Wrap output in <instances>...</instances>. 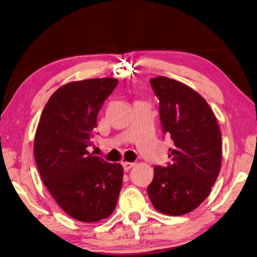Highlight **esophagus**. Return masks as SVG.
I'll use <instances>...</instances> for the list:
<instances>
[{"label": "esophagus", "instance_id": "34e87169", "mask_svg": "<svg viewBox=\"0 0 257 257\" xmlns=\"http://www.w3.org/2000/svg\"><path fill=\"white\" fill-rule=\"evenodd\" d=\"M134 165H135V163H133V162H122V167L124 169V171L130 170V169H132Z\"/></svg>", "mask_w": 257, "mask_h": 257}]
</instances>
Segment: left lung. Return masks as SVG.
Returning <instances> with one entry per match:
<instances>
[{
  "mask_svg": "<svg viewBox=\"0 0 257 257\" xmlns=\"http://www.w3.org/2000/svg\"><path fill=\"white\" fill-rule=\"evenodd\" d=\"M160 101V120L170 135L171 162L155 167L147 187L153 206L168 215H182L210 195L222 160V138L215 115L201 95L168 77L151 79Z\"/></svg>",
  "mask_w": 257,
  "mask_h": 257,
  "instance_id": "1",
  "label": "left lung"
}]
</instances>
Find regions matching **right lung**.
Returning <instances> with one entry per match:
<instances>
[{"instance_id": "obj_1", "label": "right lung", "mask_w": 257, "mask_h": 257, "mask_svg": "<svg viewBox=\"0 0 257 257\" xmlns=\"http://www.w3.org/2000/svg\"><path fill=\"white\" fill-rule=\"evenodd\" d=\"M116 85L114 78H93L61 86L47 101L35 135L43 182L59 206L81 222L110 216L122 186V165L87 151L98 111Z\"/></svg>"}]
</instances>
